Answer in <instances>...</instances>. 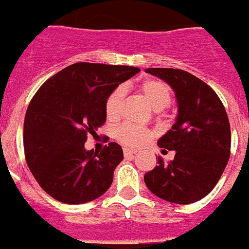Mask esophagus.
I'll list each match as a JSON object with an SVG mask.
<instances>
[{"label":"esophagus","mask_w":249,"mask_h":249,"mask_svg":"<svg viewBox=\"0 0 249 249\" xmlns=\"http://www.w3.org/2000/svg\"><path fill=\"white\" fill-rule=\"evenodd\" d=\"M123 153H124V157H131V156L136 155V153H137V151H136V149L124 148L123 149Z\"/></svg>","instance_id":"esophagus-1"}]
</instances>
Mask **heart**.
<instances>
[{"mask_svg":"<svg viewBox=\"0 0 249 249\" xmlns=\"http://www.w3.org/2000/svg\"><path fill=\"white\" fill-rule=\"evenodd\" d=\"M140 89L155 109L164 108L172 100L171 89L163 81L148 78L141 83ZM123 98H124V91L122 87L113 89L107 97L105 111L108 120H116L120 117L123 109ZM153 135L155 133L151 129L132 123H123L114 131V137L117 138L118 142L127 147L144 146L152 140Z\"/></svg>","mask_w":249,"mask_h":249,"instance_id":"b5f03b06","label":"heart"}]
</instances>
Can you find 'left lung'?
Wrapping results in <instances>:
<instances>
[{
  "label": "left lung",
  "instance_id": "1",
  "mask_svg": "<svg viewBox=\"0 0 249 249\" xmlns=\"http://www.w3.org/2000/svg\"><path fill=\"white\" fill-rule=\"evenodd\" d=\"M176 92L177 121L158 146L176 151L175 160L144 175V183L164 201L188 204L214 188L231 156V127L223 103L214 91L190 72L176 68H148Z\"/></svg>",
  "mask_w": 249,
  "mask_h": 249
}]
</instances>
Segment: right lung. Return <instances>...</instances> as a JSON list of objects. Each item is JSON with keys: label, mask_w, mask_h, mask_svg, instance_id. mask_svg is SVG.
Segmentation results:
<instances>
[{"label": "right lung", "mask_w": 249, "mask_h": 249, "mask_svg": "<svg viewBox=\"0 0 249 249\" xmlns=\"http://www.w3.org/2000/svg\"><path fill=\"white\" fill-rule=\"evenodd\" d=\"M138 72L131 66L73 63L35 93L26 111L23 148L28 168L52 198L87 203L108 190L122 148L109 142L100 152L86 151L85 142L105 123L111 92Z\"/></svg>", "instance_id": "1"}]
</instances>
